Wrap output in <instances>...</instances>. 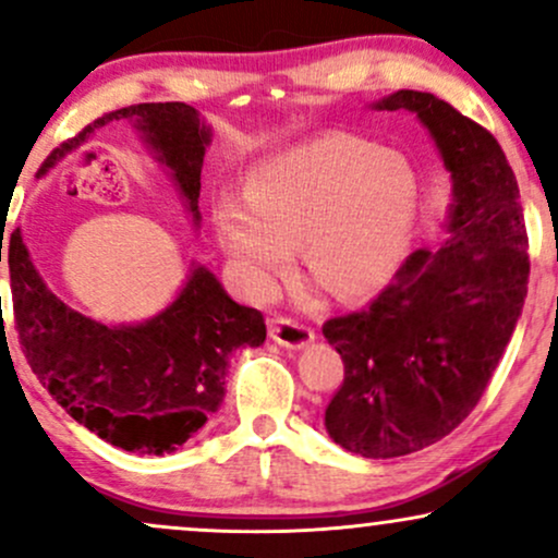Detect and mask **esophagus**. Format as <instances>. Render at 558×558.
<instances>
[{
	"label": "esophagus",
	"mask_w": 558,
	"mask_h": 558,
	"mask_svg": "<svg viewBox=\"0 0 558 558\" xmlns=\"http://www.w3.org/2000/svg\"><path fill=\"white\" fill-rule=\"evenodd\" d=\"M270 338L278 345L286 348H306L308 343H314V330L306 325H299L293 319H270Z\"/></svg>",
	"instance_id": "1"
}]
</instances>
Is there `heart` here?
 <instances>
[{
    "mask_svg": "<svg viewBox=\"0 0 558 558\" xmlns=\"http://www.w3.org/2000/svg\"><path fill=\"white\" fill-rule=\"evenodd\" d=\"M418 213L411 166L364 140L330 134L254 166L244 205L223 199L215 228L254 291H267L291 262V241L314 280L340 299H361L392 280Z\"/></svg>",
    "mask_w": 558,
    "mask_h": 558,
    "instance_id": "obj_1",
    "label": "heart"
}]
</instances>
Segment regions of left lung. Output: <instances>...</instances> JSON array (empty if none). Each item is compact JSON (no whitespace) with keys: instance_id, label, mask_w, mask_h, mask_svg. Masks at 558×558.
Returning <instances> with one entry per match:
<instances>
[{"instance_id":"8db88e82","label":"left lung","mask_w":558,"mask_h":558,"mask_svg":"<svg viewBox=\"0 0 558 558\" xmlns=\"http://www.w3.org/2000/svg\"><path fill=\"white\" fill-rule=\"evenodd\" d=\"M379 111H413L432 132L454 203L447 241L415 250L361 312L325 322L345 379L325 411L348 452H418L478 405L527 296V231L512 166L496 137L447 100L398 90Z\"/></svg>"}]
</instances>
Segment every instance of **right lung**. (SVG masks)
Masks as SVG:
<instances>
[{
  "instance_id": "obj_1",
  "label": "right lung",
  "mask_w": 558,
  "mask_h": 558,
  "mask_svg": "<svg viewBox=\"0 0 558 558\" xmlns=\"http://www.w3.org/2000/svg\"><path fill=\"white\" fill-rule=\"evenodd\" d=\"M122 119L143 132L199 223V173L210 126L179 100L104 113L51 150L38 177L100 126ZM10 286L20 348L33 374L77 424L126 452H177L223 402L228 359L239 348L262 345L267 335L262 312L236 304L207 267H194L177 301L153 319L100 325L46 288L20 228L10 236Z\"/></svg>"
}]
</instances>
